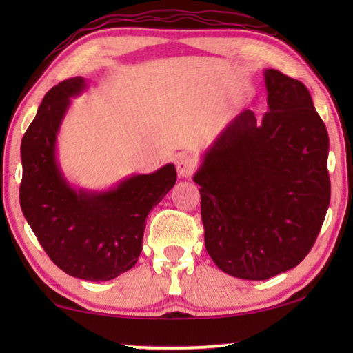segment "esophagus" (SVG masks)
<instances>
[{"label": "esophagus", "instance_id": "esophagus-1", "mask_svg": "<svg viewBox=\"0 0 353 353\" xmlns=\"http://www.w3.org/2000/svg\"><path fill=\"white\" fill-rule=\"evenodd\" d=\"M176 168H177L179 176L190 177L194 172V170H196L194 159L191 157V155H188V154L179 155L177 160H176Z\"/></svg>", "mask_w": 353, "mask_h": 353}]
</instances>
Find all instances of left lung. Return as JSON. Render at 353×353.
I'll use <instances>...</instances> for the list:
<instances>
[{
    "label": "left lung",
    "mask_w": 353,
    "mask_h": 353,
    "mask_svg": "<svg viewBox=\"0 0 353 353\" xmlns=\"http://www.w3.org/2000/svg\"><path fill=\"white\" fill-rule=\"evenodd\" d=\"M268 112L244 110L207 149L199 185L205 249L221 271L266 280L297 266L330 204L328 134L301 81L265 70Z\"/></svg>",
    "instance_id": "left-lung-1"
}]
</instances>
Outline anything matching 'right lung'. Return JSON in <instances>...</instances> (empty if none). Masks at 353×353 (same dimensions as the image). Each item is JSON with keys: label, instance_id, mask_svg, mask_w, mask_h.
<instances>
[{"label": "right lung", "instance_id": "obj_1", "mask_svg": "<svg viewBox=\"0 0 353 353\" xmlns=\"http://www.w3.org/2000/svg\"><path fill=\"white\" fill-rule=\"evenodd\" d=\"M87 88L71 77L45 94L21 140L20 205L41 248L71 277L107 282L129 271L141 252L149 212L174 187L172 163L134 174L104 191L74 188L56 155L71 98Z\"/></svg>", "mask_w": 353, "mask_h": 353}]
</instances>
